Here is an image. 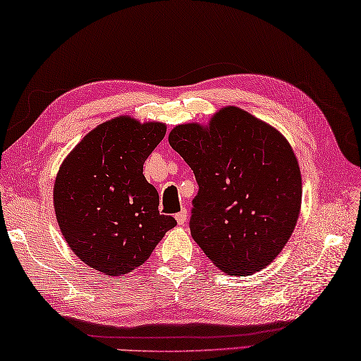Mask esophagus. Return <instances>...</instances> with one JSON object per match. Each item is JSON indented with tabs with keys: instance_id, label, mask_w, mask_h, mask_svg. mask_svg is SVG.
<instances>
[{
	"instance_id": "34e87169",
	"label": "esophagus",
	"mask_w": 361,
	"mask_h": 361,
	"mask_svg": "<svg viewBox=\"0 0 361 361\" xmlns=\"http://www.w3.org/2000/svg\"><path fill=\"white\" fill-rule=\"evenodd\" d=\"M175 220H176V224H178V225H185L186 221H188V211L186 209H181L175 216Z\"/></svg>"
}]
</instances>
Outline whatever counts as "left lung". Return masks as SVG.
Instances as JSON below:
<instances>
[{"label": "left lung", "mask_w": 361, "mask_h": 361, "mask_svg": "<svg viewBox=\"0 0 361 361\" xmlns=\"http://www.w3.org/2000/svg\"><path fill=\"white\" fill-rule=\"evenodd\" d=\"M169 144L194 171L190 234L228 274L260 271L286 247L301 209L302 183L288 141L237 106L209 126L181 124Z\"/></svg>", "instance_id": "8db88e82"}]
</instances>
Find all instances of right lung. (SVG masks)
<instances>
[{"label": "right lung", "instance_id": "obj_1", "mask_svg": "<svg viewBox=\"0 0 361 361\" xmlns=\"http://www.w3.org/2000/svg\"><path fill=\"white\" fill-rule=\"evenodd\" d=\"M166 135L163 122L119 116L83 137L59 169L54 209L66 243L106 276L142 265L176 221L161 216L144 161Z\"/></svg>", "mask_w": 361, "mask_h": 361}]
</instances>
